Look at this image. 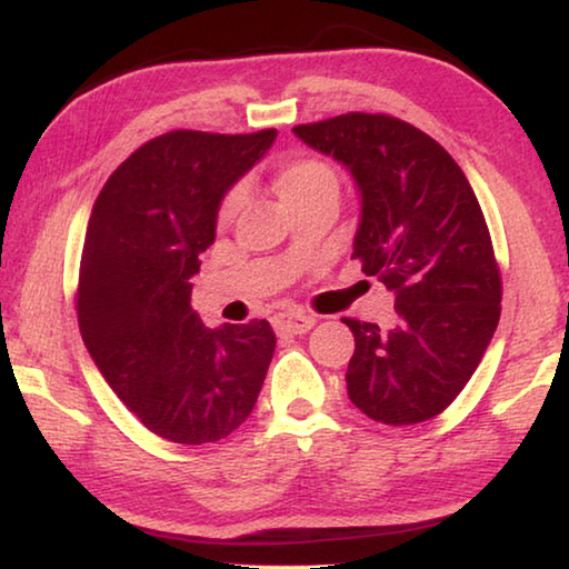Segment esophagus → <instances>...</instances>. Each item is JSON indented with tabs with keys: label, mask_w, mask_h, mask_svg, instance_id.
<instances>
[{
	"label": "esophagus",
	"mask_w": 569,
	"mask_h": 569,
	"mask_svg": "<svg viewBox=\"0 0 569 569\" xmlns=\"http://www.w3.org/2000/svg\"><path fill=\"white\" fill-rule=\"evenodd\" d=\"M315 317L307 315H277L272 325L279 335H307L315 327Z\"/></svg>",
	"instance_id": "esophagus-1"
}]
</instances>
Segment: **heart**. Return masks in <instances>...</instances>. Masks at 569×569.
Instances as JSON below:
<instances>
[{"label":"heart","mask_w":569,"mask_h":569,"mask_svg":"<svg viewBox=\"0 0 569 569\" xmlns=\"http://www.w3.org/2000/svg\"><path fill=\"white\" fill-rule=\"evenodd\" d=\"M322 189H332V192H337V177L330 167L320 162V159H290V162H284L274 174V192L282 207H290L305 197L322 192ZM239 204H242V192L227 194L222 202V219L232 217Z\"/></svg>","instance_id":"1"}]
</instances>
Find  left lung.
<instances>
[{
  "label": "left lung",
  "mask_w": 569,
  "mask_h": 569,
  "mask_svg": "<svg viewBox=\"0 0 569 569\" xmlns=\"http://www.w3.org/2000/svg\"><path fill=\"white\" fill-rule=\"evenodd\" d=\"M292 132L352 174V257L395 297L397 322L345 320L355 335L347 397L370 420L417 425L470 382L500 322V269L460 164L387 114H342Z\"/></svg>",
  "instance_id": "8db88e82"
}]
</instances>
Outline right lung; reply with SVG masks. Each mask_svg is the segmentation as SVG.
Instances as JSON below:
<instances>
[{
    "instance_id": "obj_1",
    "label": "right lung",
    "mask_w": 569,
    "mask_h": 569,
    "mask_svg": "<svg viewBox=\"0 0 569 569\" xmlns=\"http://www.w3.org/2000/svg\"><path fill=\"white\" fill-rule=\"evenodd\" d=\"M277 129H177L119 164L99 192L79 264L77 315L89 355L147 430L177 445L232 435L254 410L274 332L267 320L202 325L192 279L222 199Z\"/></svg>"
}]
</instances>
